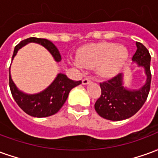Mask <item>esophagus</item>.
I'll return each mask as SVG.
<instances>
[{
    "mask_svg": "<svg viewBox=\"0 0 158 158\" xmlns=\"http://www.w3.org/2000/svg\"><path fill=\"white\" fill-rule=\"evenodd\" d=\"M90 82H91V80H90V79L88 78V77H86V78H85V79L82 80L83 85H88V84H89Z\"/></svg>",
    "mask_w": 158,
    "mask_h": 158,
    "instance_id": "1",
    "label": "esophagus"
}]
</instances>
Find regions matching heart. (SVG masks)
<instances>
[{"label": "heart", "instance_id": "1", "mask_svg": "<svg viewBox=\"0 0 158 158\" xmlns=\"http://www.w3.org/2000/svg\"><path fill=\"white\" fill-rule=\"evenodd\" d=\"M129 52L123 45L116 43L100 42L83 46L77 52L73 64L78 69H96L102 78L116 75L127 61Z\"/></svg>", "mask_w": 158, "mask_h": 158}]
</instances>
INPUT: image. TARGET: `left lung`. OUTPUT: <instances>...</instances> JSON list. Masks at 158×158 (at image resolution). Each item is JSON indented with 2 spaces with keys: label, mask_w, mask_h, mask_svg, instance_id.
Here are the masks:
<instances>
[{
  "label": "left lung",
  "mask_w": 158,
  "mask_h": 158,
  "mask_svg": "<svg viewBox=\"0 0 158 158\" xmlns=\"http://www.w3.org/2000/svg\"><path fill=\"white\" fill-rule=\"evenodd\" d=\"M135 53L132 57L139 67L145 69L146 81L138 89H128L123 86V73L107 81L100 83L102 94L95 103L96 113L103 118L120 121L135 115L146 102L151 88V56L146 46L136 42Z\"/></svg>",
  "instance_id": "left-lung-1"
}]
</instances>
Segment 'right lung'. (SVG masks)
<instances>
[{"label":"right lung","instance_id":"1","mask_svg":"<svg viewBox=\"0 0 158 158\" xmlns=\"http://www.w3.org/2000/svg\"><path fill=\"white\" fill-rule=\"evenodd\" d=\"M34 42L43 45L48 50L55 61H61V55L56 45L46 39H40L35 37H30L23 40L15 46L12 61L17 54L19 49L28 43ZM81 84V80L73 81L69 79L67 75L63 73H58L56 78L50 85L41 92L34 95H29L20 91L14 82L12 81V77L9 72V86L12 92V97L14 98L19 107L32 117L44 118V117L52 116L61 109V107L65 103L66 100L69 96L70 90L75 86Z\"/></svg>","mask_w":158,"mask_h":158}]
</instances>
